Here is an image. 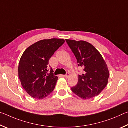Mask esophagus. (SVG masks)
Listing matches in <instances>:
<instances>
[{"mask_svg": "<svg viewBox=\"0 0 128 128\" xmlns=\"http://www.w3.org/2000/svg\"><path fill=\"white\" fill-rule=\"evenodd\" d=\"M69 76V73H67L66 75L63 76V77H64L65 78H68Z\"/></svg>", "mask_w": 128, "mask_h": 128, "instance_id": "1", "label": "esophagus"}]
</instances>
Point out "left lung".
Instances as JSON below:
<instances>
[{
  "mask_svg": "<svg viewBox=\"0 0 128 128\" xmlns=\"http://www.w3.org/2000/svg\"><path fill=\"white\" fill-rule=\"evenodd\" d=\"M76 58L78 66L84 68V74L78 76L76 86L72 91L83 99L98 95L108 84L110 72L106 62L99 52L88 42L66 40Z\"/></svg>",
  "mask_w": 128,
  "mask_h": 128,
  "instance_id": "1",
  "label": "left lung"
}]
</instances>
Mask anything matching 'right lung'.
Here are the masks:
<instances>
[{"label":"right lung","instance_id":"1","mask_svg":"<svg viewBox=\"0 0 128 128\" xmlns=\"http://www.w3.org/2000/svg\"><path fill=\"white\" fill-rule=\"evenodd\" d=\"M65 42L63 39L38 41L24 52L18 66V77L23 88L30 96L42 99L51 94L58 80L48 62L55 52Z\"/></svg>","mask_w":128,"mask_h":128}]
</instances>
